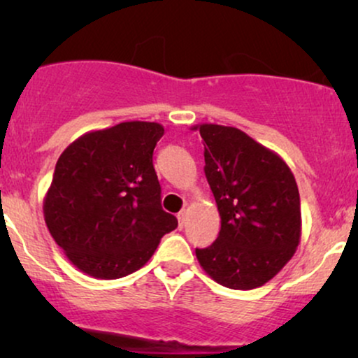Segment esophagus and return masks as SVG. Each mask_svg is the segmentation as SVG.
I'll use <instances>...</instances> for the list:
<instances>
[{
  "label": "esophagus",
  "mask_w": 358,
  "mask_h": 358,
  "mask_svg": "<svg viewBox=\"0 0 358 358\" xmlns=\"http://www.w3.org/2000/svg\"><path fill=\"white\" fill-rule=\"evenodd\" d=\"M187 208H182V210H180L178 212V215H176V217H178V222H180V225H183L185 224V220H187Z\"/></svg>",
  "instance_id": "esophagus-1"
}]
</instances>
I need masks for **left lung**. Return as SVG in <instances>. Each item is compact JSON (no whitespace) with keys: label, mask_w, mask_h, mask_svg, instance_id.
<instances>
[{"label":"left lung","mask_w":358,"mask_h":358,"mask_svg":"<svg viewBox=\"0 0 358 358\" xmlns=\"http://www.w3.org/2000/svg\"><path fill=\"white\" fill-rule=\"evenodd\" d=\"M205 176L215 196L220 232L195 249L205 273L231 289L273 279L296 252L301 203L293 171L281 156L231 126L199 124Z\"/></svg>","instance_id":"8db88e82"}]
</instances>
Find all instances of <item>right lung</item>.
<instances>
[{
    "label": "right lung",
    "instance_id": "obj_1",
    "mask_svg": "<svg viewBox=\"0 0 358 358\" xmlns=\"http://www.w3.org/2000/svg\"><path fill=\"white\" fill-rule=\"evenodd\" d=\"M165 129L127 121L71 143L55 165L43 217L69 261L96 279H117L150 261L178 220L162 208L153 151Z\"/></svg>",
    "mask_w": 358,
    "mask_h": 358
}]
</instances>
